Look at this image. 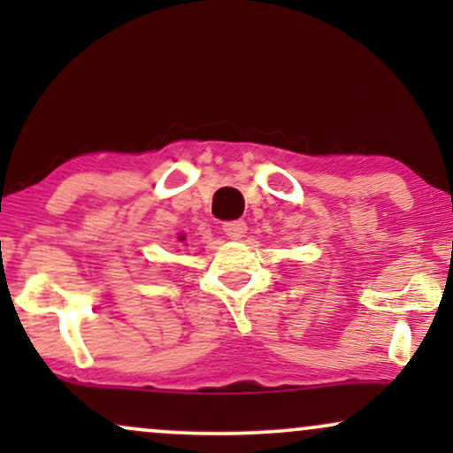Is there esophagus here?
<instances>
[{"label":"esophagus","instance_id":"obj_1","mask_svg":"<svg viewBox=\"0 0 453 453\" xmlns=\"http://www.w3.org/2000/svg\"><path fill=\"white\" fill-rule=\"evenodd\" d=\"M223 232H226L227 238H232V241H241L244 234H247V223H244L242 219L227 221V223H223Z\"/></svg>","mask_w":453,"mask_h":453}]
</instances>
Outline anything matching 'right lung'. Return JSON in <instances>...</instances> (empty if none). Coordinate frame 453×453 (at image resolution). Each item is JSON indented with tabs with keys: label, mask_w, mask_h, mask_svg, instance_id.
<instances>
[{
	"label": "right lung",
	"mask_w": 453,
	"mask_h": 453,
	"mask_svg": "<svg viewBox=\"0 0 453 453\" xmlns=\"http://www.w3.org/2000/svg\"><path fill=\"white\" fill-rule=\"evenodd\" d=\"M180 241H183V236H180Z\"/></svg>",
	"instance_id": "add662e5"
}]
</instances>
